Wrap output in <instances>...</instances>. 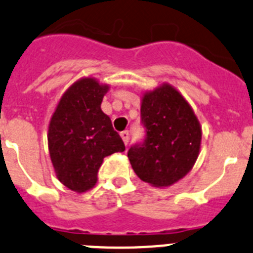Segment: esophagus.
Wrapping results in <instances>:
<instances>
[{
  "mask_svg": "<svg viewBox=\"0 0 253 253\" xmlns=\"http://www.w3.org/2000/svg\"><path fill=\"white\" fill-rule=\"evenodd\" d=\"M120 137H122L123 142H124L125 146H128V142H129V131L128 130H124L120 133Z\"/></svg>",
  "mask_w": 253,
  "mask_h": 253,
  "instance_id": "obj_1",
  "label": "esophagus"
}]
</instances>
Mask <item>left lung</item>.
Wrapping results in <instances>:
<instances>
[{"label": "left lung", "mask_w": 253, "mask_h": 253, "mask_svg": "<svg viewBox=\"0 0 253 253\" xmlns=\"http://www.w3.org/2000/svg\"><path fill=\"white\" fill-rule=\"evenodd\" d=\"M141 118L146 139L129 148L131 168L152 187H170L196 164L202 139L200 122L188 101L169 83L144 92Z\"/></svg>", "instance_id": "left-lung-1"}]
</instances>
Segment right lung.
Instances as JSON below:
<instances>
[{
    "mask_svg": "<svg viewBox=\"0 0 253 253\" xmlns=\"http://www.w3.org/2000/svg\"><path fill=\"white\" fill-rule=\"evenodd\" d=\"M110 89L85 77L65 90L48 125V151L56 176L77 193L92 189L106 156L125 151L111 119L101 110Z\"/></svg>",
    "mask_w": 253,
    "mask_h": 253,
    "instance_id": "obj_1",
    "label": "right lung"
}]
</instances>
